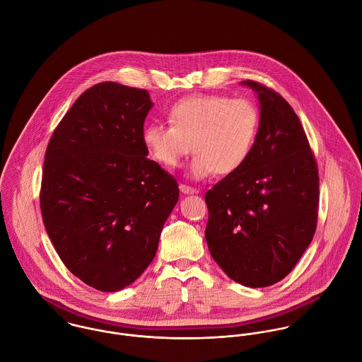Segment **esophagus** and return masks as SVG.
<instances>
[{"instance_id": "esophagus-1", "label": "esophagus", "mask_w": 362, "mask_h": 362, "mask_svg": "<svg viewBox=\"0 0 362 362\" xmlns=\"http://www.w3.org/2000/svg\"><path fill=\"white\" fill-rule=\"evenodd\" d=\"M180 191H181L182 194H197V192H198L197 188L189 187V185H185V184H181V185H180Z\"/></svg>"}]
</instances>
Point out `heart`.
<instances>
[{
    "instance_id": "1",
    "label": "heart",
    "mask_w": 362,
    "mask_h": 362,
    "mask_svg": "<svg viewBox=\"0 0 362 362\" xmlns=\"http://www.w3.org/2000/svg\"><path fill=\"white\" fill-rule=\"evenodd\" d=\"M168 122L148 124L142 142L156 161L177 167L182 157L195 153L191 174L204 178L237 173L250 158L258 139L260 114L248 99L226 96H189L173 104Z\"/></svg>"
}]
</instances>
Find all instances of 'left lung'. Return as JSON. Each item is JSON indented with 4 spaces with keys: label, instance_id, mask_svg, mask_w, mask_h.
I'll return each instance as SVG.
<instances>
[{
    "label": "left lung",
    "instance_id": "left-lung-1",
    "mask_svg": "<svg viewBox=\"0 0 362 362\" xmlns=\"http://www.w3.org/2000/svg\"><path fill=\"white\" fill-rule=\"evenodd\" d=\"M258 95L254 151L205 195L210 255L234 281L258 288L283 280L313 238L319 174L300 118L277 92L244 81Z\"/></svg>",
    "mask_w": 362,
    "mask_h": 362
}]
</instances>
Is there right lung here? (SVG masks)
Here are the masks:
<instances>
[{
  "label": "right lung",
  "mask_w": 362,
  "mask_h": 362,
  "mask_svg": "<svg viewBox=\"0 0 362 362\" xmlns=\"http://www.w3.org/2000/svg\"><path fill=\"white\" fill-rule=\"evenodd\" d=\"M146 90L102 82L83 92L49 142L40 189L46 231L68 270L119 291L151 264L180 189L142 142Z\"/></svg>",
  "instance_id": "add662e5"
}]
</instances>
